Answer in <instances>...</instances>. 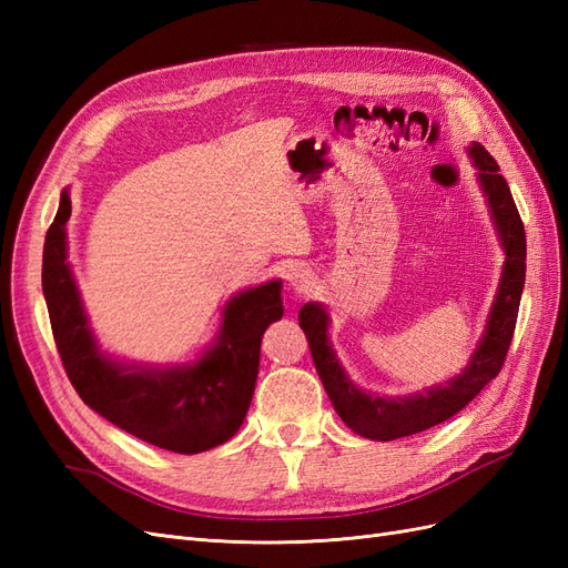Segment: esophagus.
Instances as JSON below:
<instances>
[{
    "mask_svg": "<svg viewBox=\"0 0 568 568\" xmlns=\"http://www.w3.org/2000/svg\"><path fill=\"white\" fill-rule=\"evenodd\" d=\"M286 280H288V286L298 291V294H307V291H311V286H313L311 277H307V274H303V272H288Z\"/></svg>",
    "mask_w": 568,
    "mask_h": 568,
    "instance_id": "1",
    "label": "esophagus"
}]
</instances>
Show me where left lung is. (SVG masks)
<instances>
[{
    "label": "left lung",
    "instance_id": "8db88e82",
    "mask_svg": "<svg viewBox=\"0 0 568 568\" xmlns=\"http://www.w3.org/2000/svg\"><path fill=\"white\" fill-rule=\"evenodd\" d=\"M469 153L478 168V180L488 196L497 232L503 236L507 263L486 336L478 343L467 369L443 386L409 395V398H372V395L357 390L341 372L329 343H326V315L322 307L307 303L298 313V324L305 332L326 395L346 426L365 438L395 440L450 419L462 407H467L505 365L526 280V232L507 180L500 175V165L480 144H474Z\"/></svg>",
    "mask_w": 568,
    "mask_h": 568
}]
</instances>
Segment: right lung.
<instances>
[{
  "label": "right lung",
  "instance_id": "right-lung-1",
  "mask_svg": "<svg viewBox=\"0 0 568 568\" xmlns=\"http://www.w3.org/2000/svg\"><path fill=\"white\" fill-rule=\"evenodd\" d=\"M68 217L71 199L63 192L44 239L42 291L63 369L82 403L123 432L180 455L230 440L253 398L263 334L284 315L282 284L270 282L236 296L225 307L217 346L192 367L149 372L115 365L99 355L82 315L65 263Z\"/></svg>",
  "mask_w": 568,
  "mask_h": 568
}]
</instances>
